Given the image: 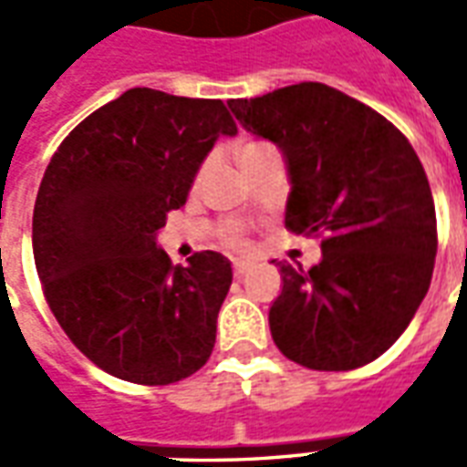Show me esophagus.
<instances>
[{
    "label": "esophagus",
    "instance_id": "1",
    "mask_svg": "<svg viewBox=\"0 0 467 467\" xmlns=\"http://www.w3.org/2000/svg\"><path fill=\"white\" fill-rule=\"evenodd\" d=\"M250 267H253V265H250V263H244V260H237V263L233 265V273H234V277H243V275L247 273V270H250Z\"/></svg>",
    "mask_w": 467,
    "mask_h": 467
}]
</instances>
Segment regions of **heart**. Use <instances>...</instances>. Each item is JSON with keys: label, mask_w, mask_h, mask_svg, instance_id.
<instances>
[{"label": "heart", "mask_w": 467, "mask_h": 467, "mask_svg": "<svg viewBox=\"0 0 467 467\" xmlns=\"http://www.w3.org/2000/svg\"><path fill=\"white\" fill-rule=\"evenodd\" d=\"M250 147H257V144H247V147H243L244 150H250ZM224 244L230 247V250H247V240H244V234L240 233V230H233V233L224 237Z\"/></svg>", "instance_id": "heart-1"}]
</instances>
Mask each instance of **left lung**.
Returning <instances> with one entry per match:
<instances>
[{
    "instance_id": "obj_1",
    "label": "left lung",
    "mask_w": 467,
    "mask_h": 467,
    "mask_svg": "<svg viewBox=\"0 0 467 467\" xmlns=\"http://www.w3.org/2000/svg\"><path fill=\"white\" fill-rule=\"evenodd\" d=\"M247 132L285 154V227L323 237V260L277 263L283 293L270 333L287 360L310 370H355L380 358L410 325L438 253L435 204L405 134L320 82L230 99Z\"/></svg>"
}]
</instances>
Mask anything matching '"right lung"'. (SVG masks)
Listing matches in <instances>:
<instances>
[{"label":"right lung","instance_id":"right-lung-1","mask_svg":"<svg viewBox=\"0 0 467 467\" xmlns=\"http://www.w3.org/2000/svg\"><path fill=\"white\" fill-rule=\"evenodd\" d=\"M220 134H237L220 99L134 87L77 124L47 164L32 217L47 305L119 380L170 385L213 355L230 260L204 250L172 265L157 233Z\"/></svg>","mask_w":467,"mask_h":467}]
</instances>
